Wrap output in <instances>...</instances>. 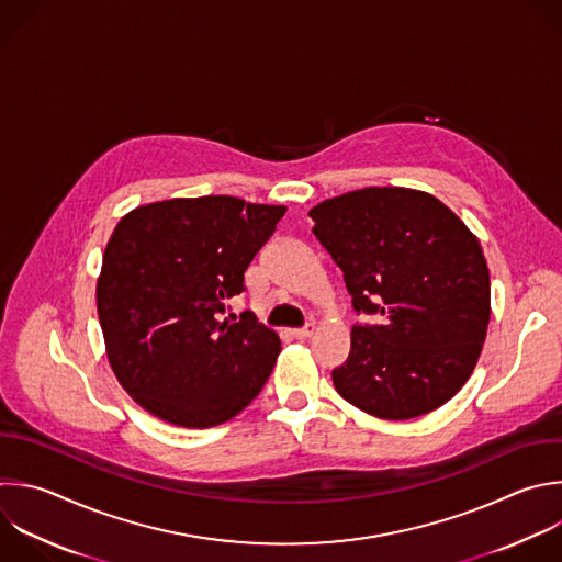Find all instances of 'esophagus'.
<instances>
[{"instance_id": "34e87169", "label": "esophagus", "mask_w": 562, "mask_h": 562, "mask_svg": "<svg viewBox=\"0 0 562 562\" xmlns=\"http://www.w3.org/2000/svg\"><path fill=\"white\" fill-rule=\"evenodd\" d=\"M313 330H315V324H313V322H308V324H304L302 328H293V330H291V335H293L295 339H306V337H311V335H313Z\"/></svg>"}]
</instances>
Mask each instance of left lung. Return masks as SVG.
Returning a JSON list of instances; mask_svg holds the SVG:
<instances>
[{"instance_id": "left-lung-1", "label": "left lung", "mask_w": 562, "mask_h": 562, "mask_svg": "<svg viewBox=\"0 0 562 562\" xmlns=\"http://www.w3.org/2000/svg\"><path fill=\"white\" fill-rule=\"evenodd\" d=\"M313 234L341 269L352 311L335 391L391 422L437 411L472 375L490 322V271L476 236L441 201L366 187L315 205Z\"/></svg>"}]
</instances>
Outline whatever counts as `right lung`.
<instances>
[{
    "instance_id": "right-lung-1",
    "label": "right lung",
    "mask_w": 562,
    "mask_h": 562,
    "mask_svg": "<svg viewBox=\"0 0 562 562\" xmlns=\"http://www.w3.org/2000/svg\"><path fill=\"white\" fill-rule=\"evenodd\" d=\"M284 212L201 196L149 203L119 221L97 280V311L119 384L154 417L212 428L262 391L280 337L251 311L238 322L223 315Z\"/></svg>"
}]
</instances>
